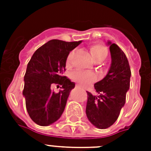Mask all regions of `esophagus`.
<instances>
[{"instance_id":"34e87169","label":"esophagus","mask_w":151,"mask_h":151,"mask_svg":"<svg viewBox=\"0 0 151 151\" xmlns=\"http://www.w3.org/2000/svg\"><path fill=\"white\" fill-rule=\"evenodd\" d=\"M76 88H77V89H81V87L79 85H76Z\"/></svg>"}]
</instances>
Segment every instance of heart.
Wrapping results in <instances>:
<instances>
[{
	"label": "heart",
	"instance_id": "b5f03b06",
	"mask_svg": "<svg viewBox=\"0 0 151 151\" xmlns=\"http://www.w3.org/2000/svg\"><path fill=\"white\" fill-rule=\"evenodd\" d=\"M90 52L92 58L97 63L103 61L107 56V48L105 46L101 45H95L90 47ZM73 56V52L69 53L68 56L66 58V63H70ZM72 78L73 80L77 81L81 85H88L95 80V75L92 73L87 72V71L76 70L72 73Z\"/></svg>",
	"mask_w": 151,
	"mask_h": 151
}]
</instances>
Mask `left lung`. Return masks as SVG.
Wrapping results in <instances>:
<instances>
[{"label": "left lung", "mask_w": 151, "mask_h": 151, "mask_svg": "<svg viewBox=\"0 0 151 151\" xmlns=\"http://www.w3.org/2000/svg\"><path fill=\"white\" fill-rule=\"evenodd\" d=\"M111 64L107 74L94 85L98 96L87 92L86 115L88 119L98 129L110 127L119 116L124 106L126 93L130 86L131 70L123 51L110 41Z\"/></svg>", "instance_id": "left-lung-1"}]
</instances>
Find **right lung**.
Listing matches in <instances>:
<instances>
[{
	"mask_svg": "<svg viewBox=\"0 0 151 151\" xmlns=\"http://www.w3.org/2000/svg\"><path fill=\"white\" fill-rule=\"evenodd\" d=\"M81 41L51 40L37 49L27 64L22 95L29 117L36 124L48 126L59 119L75 84L63 76L66 58ZM53 83L62 85L55 93Z\"/></svg>",
	"mask_w": 151,
	"mask_h": 151,
	"instance_id": "obj_1",
	"label": "right lung"
}]
</instances>
